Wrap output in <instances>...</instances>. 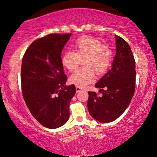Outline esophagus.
Returning a JSON list of instances; mask_svg holds the SVG:
<instances>
[{
  "label": "esophagus",
  "mask_w": 157,
  "mask_h": 157,
  "mask_svg": "<svg viewBox=\"0 0 157 157\" xmlns=\"http://www.w3.org/2000/svg\"><path fill=\"white\" fill-rule=\"evenodd\" d=\"M81 90H82V89H81V87H79V86H76V91L77 93H78V92H79V91H81Z\"/></svg>",
  "instance_id": "obj_1"
}]
</instances>
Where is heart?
<instances>
[{
    "label": "heart",
    "instance_id": "obj_1",
    "mask_svg": "<svg viewBox=\"0 0 157 157\" xmlns=\"http://www.w3.org/2000/svg\"><path fill=\"white\" fill-rule=\"evenodd\" d=\"M74 51H66L62 56L61 63L72 71L83 61L84 67L78 68L70 76L71 83L79 87H85L93 82L95 74H104L110 66L112 52L100 40L91 36H83L74 44Z\"/></svg>",
    "mask_w": 157,
    "mask_h": 157
}]
</instances>
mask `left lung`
I'll use <instances>...</instances> for the list:
<instances>
[{"label": "left lung", "instance_id": "left-lung-1", "mask_svg": "<svg viewBox=\"0 0 157 157\" xmlns=\"http://www.w3.org/2000/svg\"><path fill=\"white\" fill-rule=\"evenodd\" d=\"M116 38L117 53L112 68L96 84L101 89V96L89 91L87 106L90 115L103 123L114 121L124 113L136 86V66L132 49L121 37L116 36Z\"/></svg>", "mask_w": 157, "mask_h": 157}]
</instances>
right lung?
<instances>
[{
    "instance_id": "add662e5",
    "label": "right lung",
    "mask_w": 157,
    "mask_h": 157,
    "mask_svg": "<svg viewBox=\"0 0 157 157\" xmlns=\"http://www.w3.org/2000/svg\"><path fill=\"white\" fill-rule=\"evenodd\" d=\"M71 33H52L38 38L23 55L21 89L30 112L48 128L63 126L69 118V104L76 86H65L67 76L61 51Z\"/></svg>"
}]
</instances>
